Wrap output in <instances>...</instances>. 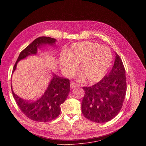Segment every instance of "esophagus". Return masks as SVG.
Returning <instances> with one entry per match:
<instances>
[{
	"instance_id": "1",
	"label": "esophagus",
	"mask_w": 146,
	"mask_h": 146,
	"mask_svg": "<svg viewBox=\"0 0 146 146\" xmlns=\"http://www.w3.org/2000/svg\"><path fill=\"white\" fill-rule=\"evenodd\" d=\"M77 87V84H76V83H75V82H72L70 83V88H71L72 89L74 88H76V87Z\"/></svg>"
}]
</instances>
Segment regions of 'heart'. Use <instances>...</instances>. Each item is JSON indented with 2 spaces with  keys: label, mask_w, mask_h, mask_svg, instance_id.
I'll list each match as a JSON object with an SVG mask.
<instances>
[{
  "label": "heart",
  "mask_w": 146,
  "mask_h": 146,
  "mask_svg": "<svg viewBox=\"0 0 146 146\" xmlns=\"http://www.w3.org/2000/svg\"><path fill=\"white\" fill-rule=\"evenodd\" d=\"M113 56L110 50L90 41L74 43L62 52L59 59L60 68L66 75L72 74L78 65L82 74L80 78L86 77L90 82L102 79L109 70Z\"/></svg>",
  "instance_id": "1"
}]
</instances>
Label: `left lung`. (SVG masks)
Masks as SVG:
<instances>
[{
  "instance_id": "1",
  "label": "left lung",
  "mask_w": 146,
  "mask_h": 146,
  "mask_svg": "<svg viewBox=\"0 0 146 146\" xmlns=\"http://www.w3.org/2000/svg\"><path fill=\"white\" fill-rule=\"evenodd\" d=\"M85 95L81 103L82 114L96 123L106 122L120 111L127 92L125 70L119 56L111 72L92 87H84Z\"/></svg>"
}]
</instances>
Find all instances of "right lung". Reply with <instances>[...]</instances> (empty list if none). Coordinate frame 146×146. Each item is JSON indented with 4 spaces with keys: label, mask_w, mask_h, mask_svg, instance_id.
<instances>
[{
    "label": "right lung",
    "mask_w": 146,
    "mask_h": 146,
    "mask_svg": "<svg viewBox=\"0 0 146 146\" xmlns=\"http://www.w3.org/2000/svg\"><path fill=\"white\" fill-rule=\"evenodd\" d=\"M56 40L46 36L36 38L32 43L23 50L13 68L15 70L18 62L31 55H35L37 49L44 45L53 46ZM69 80L60 77L53 73L48 86L44 93L39 99L32 102H28L18 96L13 91V95L18 107L29 119L41 122H46L55 119L60 113V105L67 98L70 92Z\"/></svg>",
    "instance_id": "1"
}]
</instances>
